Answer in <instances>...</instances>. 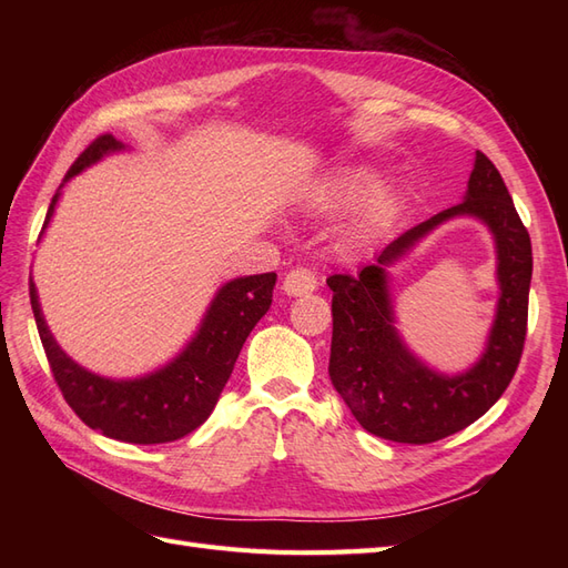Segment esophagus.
Masks as SVG:
<instances>
[{"label": "esophagus", "instance_id": "1", "mask_svg": "<svg viewBox=\"0 0 568 568\" xmlns=\"http://www.w3.org/2000/svg\"><path fill=\"white\" fill-rule=\"evenodd\" d=\"M320 286L317 274L311 272L307 267H296L291 270L286 277H284V294L288 296H305V294H313V291Z\"/></svg>", "mask_w": 568, "mask_h": 568}]
</instances>
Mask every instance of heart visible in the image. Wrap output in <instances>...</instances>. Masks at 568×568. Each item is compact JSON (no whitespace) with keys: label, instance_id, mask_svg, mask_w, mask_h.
<instances>
[{"label":"heart","instance_id":"heart-1","mask_svg":"<svg viewBox=\"0 0 568 568\" xmlns=\"http://www.w3.org/2000/svg\"><path fill=\"white\" fill-rule=\"evenodd\" d=\"M369 184H372L369 178H365L363 173H348V175L338 178L336 182H332L329 186L324 189L322 201H324V205H329V209H346V205H355L359 199L367 194ZM386 209H388L386 196H376L369 203V209L365 211L363 220H359L357 232L363 236L372 234L376 227L382 225Z\"/></svg>","mask_w":568,"mask_h":568}]
</instances>
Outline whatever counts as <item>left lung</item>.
<instances>
[{"instance_id": "obj_1", "label": "left lung", "mask_w": 568, "mask_h": 568, "mask_svg": "<svg viewBox=\"0 0 568 568\" xmlns=\"http://www.w3.org/2000/svg\"><path fill=\"white\" fill-rule=\"evenodd\" d=\"M469 214L485 222L498 251L496 322L487 351L462 375H440L412 356L394 329L385 267L443 221ZM532 272L530 236L514 209L503 175L486 153L476 151L464 201L419 222L379 255L376 265L353 274H332V357L329 376L365 432L424 445L453 436L497 403L519 367L528 322Z\"/></svg>"}]
</instances>
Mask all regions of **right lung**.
Masks as SVG:
<instances>
[{
    "mask_svg": "<svg viewBox=\"0 0 568 568\" xmlns=\"http://www.w3.org/2000/svg\"><path fill=\"white\" fill-rule=\"evenodd\" d=\"M125 144L113 134H101L84 149L68 170L63 182L82 173L109 153L123 151ZM63 186V184H61ZM61 192L49 203L42 232L54 215ZM42 236V234H40ZM277 274H251L236 277L217 288L205 311L199 332L186 348L165 367L140 379H106L80 367L68 357L51 336L38 301V288L30 280V305L49 359L51 374L65 403L94 432L123 443H170L192 434L205 419L225 388L244 341L253 326L270 311L272 288Z\"/></svg>",
    "mask_w": 568,
    "mask_h": 568,
    "instance_id": "right-lung-1",
    "label": "right lung"
}]
</instances>
